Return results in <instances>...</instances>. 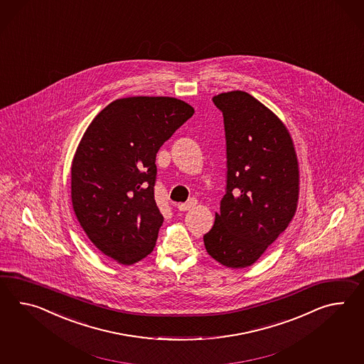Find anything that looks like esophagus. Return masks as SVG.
<instances>
[{"label":"esophagus","mask_w":364,"mask_h":364,"mask_svg":"<svg viewBox=\"0 0 364 364\" xmlns=\"http://www.w3.org/2000/svg\"><path fill=\"white\" fill-rule=\"evenodd\" d=\"M196 204H197V201H196L195 198H191L188 203L178 205V210H181V212H186V210H189V209L195 208Z\"/></svg>","instance_id":"obj_1"}]
</instances>
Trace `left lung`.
<instances>
[{"instance_id":"1","label":"left lung","mask_w":364,"mask_h":364,"mask_svg":"<svg viewBox=\"0 0 364 364\" xmlns=\"http://www.w3.org/2000/svg\"><path fill=\"white\" fill-rule=\"evenodd\" d=\"M213 102L223 116L228 173L226 193L204 245L222 266L245 268L292 221L299 161L288 129L257 98L232 90L214 96Z\"/></svg>"}]
</instances>
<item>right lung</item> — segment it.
<instances>
[{
    "instance_id": "add662e5",
    "label": "right lung",
    "mask_w": 364,
    "mask_h": 364,
    "mask_svg": "<svg viewBox=\"0 0 364 364\" xmlns=\"http://www.w3.org/2000/svg\"><path fill=\"white\" fill-rule=\"evenodd\" d=\"M193 113L178 98H119L81 138L72 160V206L90 242L121 264L155 247L163 223L154 197L156 154Z\"/></svg>"
}]
</instances>
